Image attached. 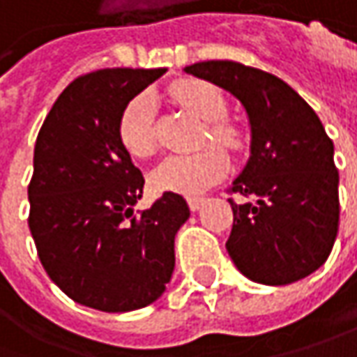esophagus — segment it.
Masks as SVG:
<instances>
[{
  "label": "esophagus",
  "instance_id": "obj_1",
  "mask_svg": "<svg viewBox=\"0 0 357 357\" xmlns=\"http://www.w3.org/2000/svg\"><path fill=\"white\" fill-rule=\"evenodd\" d=\"M202 204H204V198L202 196H192V198H188V206H190V210L192 212H196L202 208Z\"/></svg>",
  "mask_w": 357,
  "mask_h": 357
}]
</instances>
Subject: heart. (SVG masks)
Segmentation results:
<instances>
[{
  "label": "heart",
  "instance_id": "heart-1",
  "mask_svg": "<svg viewBox=\"0 0 357 357\" xmlns=\"http://www.w3.org/2000/svg\"><path fill=\"white\" fill-rule=\"evenodd\" d=\"M169 98L204 123V133L198 145L216 143L224 149H238L241 135L234 125L226 123L228 111L226 98L220 91L198 78H183L169 86ZM119 141L123 149L135 159H147L155 153V129H153V98L143 93L133 96L119 116ZM228 158L226 153L208 145L190 155H172L161 161L151 174V185L158 192L176 194H198L210 188L214 181L226 174Z\"/></svg>",
  "mask_w": 357,
  "mask_h": 357
}]
</instances>
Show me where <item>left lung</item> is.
<instances>
[{"label": "left lung", "mask_w": 357, "mask_h": 357, "mask_svg": "<svg viewBox=\"0 0 357 357\" xmlns=\"http://www.w3.org/2000/svg\"><path fill=\"white\" fill-rule=\"evenodd\" d=\"M185 73L232 93L250 119V159L228 188L248 198H228L230 259L257 283L305 279L327 261L340 228V174L319 116L281 78L241 62L206 60Z\"/></svg>", "instance_id": "1"}]
</instances>
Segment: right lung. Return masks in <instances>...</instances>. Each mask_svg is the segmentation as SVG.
<instances>
[{
	"label": "right lung",
	"mask_w": 357,
	"mask_h": 357,
	"mask_svg": "<svg viewBox=\"0 0 357 357\" xmlns=\"http://www.w3.org/2000/svg\"><path fill=\"white\" fill-rule=\"evenodd\" d=\"M163 73L105 68L74 78L36 139L28 226L38 259L73 301L98 311L125 313L158 299L190 216L174 192L133 212L145 179L116 133L125 105Z\"/></svg>",
	"instance_id": "add662e5"
}]
</instances>
